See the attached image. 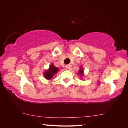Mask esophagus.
<instances>
[{
  "label": "esophagus",
  "instance_id": "obj_1",
  "mask_svg": "<svg viewBox=\"0 0 128 128\" xmlns=\"http://www.w3.org/2000/svg\"><path fill=\"white\" fill-rule=\"evenodd\" d=\"M65 68H66V69H69V65H66L65 66Z\"/></svg>",
  "mask_w": 128,
  "mask_h": 128
}]
</instances>
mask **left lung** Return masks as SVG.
Masks as SVG:
<instances>
[{
	"label": "left lung",
	"mask_w": 128,
	"mask_h": 128,
	"mask_svg": "<svg viewBox=\"0 0 128 128\" xmlns=\"http://www.w3.org/2000/svg\"><path fill=\"white\" fill-rule=\"evenodd\" d=\"M78 74H79L81 76H82V75L83 74V69H80L79 72H78Z\"/></svg>",
	"instance_id": "8db88e82"
}]
</instances>
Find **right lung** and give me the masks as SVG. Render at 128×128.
<instances>
[{
	"instance_id": "obj_1",
	"label": "right lung",
	"mask_w": 128,
	"mask_h": 128,
	"mask_svg": "<svg viewBox=\"0 0 128 128\" xmlns=\"http://www.w3.org/2000/svg\"><path fill=\"white\" fill-rule=\"evenodd\" d=\"M58 70V68H56L54 66V64H51L50 66V68H49L48 70L45 72L44 73V76L45 78L48 80H50L54 77V75L57 73Z\"/></svg>"
}]
</instances>
